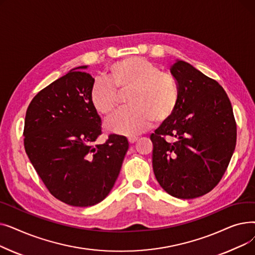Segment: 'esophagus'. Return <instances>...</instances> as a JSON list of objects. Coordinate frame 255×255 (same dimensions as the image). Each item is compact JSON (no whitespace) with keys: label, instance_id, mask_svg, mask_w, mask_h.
<instances>
[{"label":"esophagus","instance_id":"esophagus-1","mask_svg":"<svg viewBox=\"0 0 255 255\" xmlns=\"http://www.w3.org/2000/svg\"><path fill=\"white\" fill-rule=\"evenodd\" d=\"M137 139H138L137 136H129V137H128V141H129L130 143H134Z\"/></svg>","mask_w":255,"mask_h":255}]
</instances>
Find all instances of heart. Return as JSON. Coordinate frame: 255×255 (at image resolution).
Segmentation results:
<instances>
[{
  "label": "heart",
  "mask_w": 255,
  "mask_h": 255,
  "mask_svg": "<svg viewBox=\"0 0 255 255\" xmlns=\"http://www.w3.org/2000/svg\"><path fill=\"white\" fill-rule=\"evenodd\" d=\"M129 106L107 122V128L121 135H134L145 131L152 120L167 121L175 114L180 100L176 76L141 57H128L114 63L91 88L90 100L99 114L111 116L118 107V92L128 91Z\"/></svg>",
  "instance_id": "heart-1"
}]
</instances>
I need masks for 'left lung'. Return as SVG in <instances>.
Here are the masks:
<instances>
[{
    "instance_id": "8db88e82",
    "label": "left lung",
    "mask_w": 255,
    "mask_h": 255,
    "mask_svg": "<svg viewBox=\"0 0 255 255\" xmlns=\"http://www.w3.org/2000/svg\"><path fill=\"white\" fill-rule=\"evenodd\" d=\"M180 87L177 110L150 138L153 169L170 195L191 199L215 188L237 142V124L224 89L193 66L178 61L170 69Z\"/></svg>"
}]
</instances>
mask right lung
<instances>
[{"mask_svg": "<svg viewBox=\"0 0 255 255\" xmlns=\"http://www.w3.org/2000/svg\"><path fill=\"white\" fill-rule=\"evenodd\" d=\"M80 66L40 91L26 110L23 144L51 195L73 207L103 200L114 187L129 143L110 134L90 100L94 78Z\"/></svg>", "mask_w": 255, "mask_h": 255, "instance_id": "obj_1", "label": "right lung"}]
</instances>
